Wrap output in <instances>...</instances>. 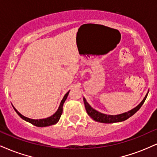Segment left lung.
Listing matches in <instances>:
<instances>
[{
	"instance_id": "obj_1",
	"label": "left lung",
	"mask_w": 157,
	"mask_h": 157,
	"mask_svg": "<svg viewBox=\"0 0 157 157\" xmlns=\"http://www.w3.org/2000/svg\"><path fill=\"white\" fill-rule=\"evenodd\" d=\"M147 96V94H146V96L145 97V98L143 99V100L140 102L139 105L136 106V108L133 109L131 111H128V112L121 113V114H118V115H107V114H104V113H102L99 111H96L91 106L89 105V104L86 102V99L83 97V101H84V104H85V107H86V112H87L89 116L91 117V118L93 119L94 120L97 122H102V123H113V122H122L124 121V120H127L129 117H131V116L134 114L136 111H138L139 109L141 108V106L143 105L144 102L146 100V97Z\"/></svg>"
}]
</instances>
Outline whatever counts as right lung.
<instances>
[{"label": "right lung", "instance_id": "1", "mask_svg": "<svg viewBox=\"0 0 157 157\" xmlns=\"http://www.w3.org/2000/svg\"><path fill=\"white\" fill-rule=\"evenodd\" d=\"M68 93H69V91H68V92L65 94L64 97L63 98L62 101L60 102V106H59L58 109H57V111H56L55 113H54L52 116L46 119H41V120H33V119H29L28 117H26L23 116L22 114H21V113H20L18 111L15 109V108L14 107L13 108L14 109H15V111H16V113H17V114H18L19 116L23 119V120L30 122V123H32V125L37 126V127H46V126L55 125V124L57 123V122L59 121V120H60L61 114H62L63 113V105L65 100H66V98H67Z\"/></svg>", "mask_w": 157, "mask_h": 157}]
</instances>
